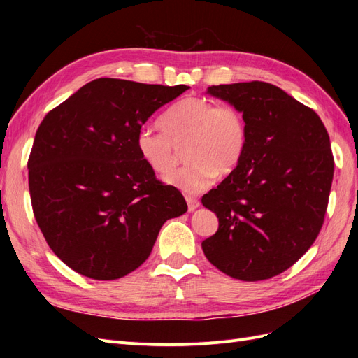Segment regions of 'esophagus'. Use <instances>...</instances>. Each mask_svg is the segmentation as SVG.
<instances>
[{
  "instance_id": "1",
  "label": "esophagus",
  "mask_w": 358,
  "mask_h": 358,
  "mask_svg": "<svg viewBox=\"0 0 358 358\" xmlns=\"http://www.w3.org/2000/svg\"><path fill=\"white\" fill-rule=\"evenodd\" d=\"M187 203H188V210L189 212H194L200 206V201L197 199H194V197H187Z\"/></svg>"
}]
</instances>
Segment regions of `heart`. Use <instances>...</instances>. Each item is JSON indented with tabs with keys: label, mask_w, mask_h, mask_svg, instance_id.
Masks as SVG:
<instances>
[{
	"label": "heart",
	"mask_w": 358,
	"mask_h": 358,
	"mask_svg": "<svg viewBox=\"0 0 358 358\" xmlns=\"http://www.w3.org/2000/svg\"><path fill=\"white\" fill-rule=\"evenodd\" d=\"M185 143L190 164L167 173L164 183L185 194H199L213 185L218 173L229 175L239 166L248 143L245 117L231 106L191 96L162 116L161 129H140L136 149L150 170L162 175L174 165L176 148Z\"/></svg>",
	"instance_id": "1"
}]
</instances>
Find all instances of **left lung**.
Masks as SVG:
<instances>
[{
    "instance_id": "1",
    "label": "left lung",
    "mask_w": 358,
    "mask_h": 358,
    "mask_svg": "<svg viewBox=\"0 0 358 358\" xmlns=\"http://www.w3.org/2000/svg\"><path fill=\"white\" fill-rule=\"evenodd\" d=\"M208 94L243 115L248 143L239 166L201 199L220 222L203 252L234 279L273 278L322 227L334 171L329 133L315 112L272 83L209 86Z\"/></svg>"
}]
</instances>
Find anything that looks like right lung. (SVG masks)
<instances>
[{"mask_svg":"<svg viewBox=\"0 0 358 358\" xmlns=\"http://www.w3.org/2000/svg\"><path fill=\"white\" fill-rule=\"evenodd\" d=\"M189 86L95 79L46 115L28 161L36 221L55 255L96 280L131 273L188 210L140 159L137 133Z\"/></svg>","mask_w":358,"mask_h":358,"instance_id":"obj_1","label":"right lung"}]
</instances>
